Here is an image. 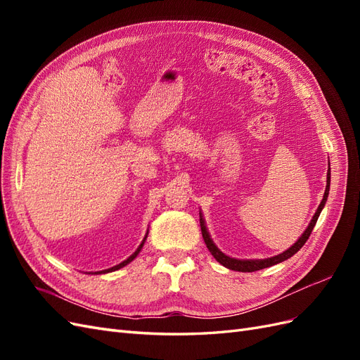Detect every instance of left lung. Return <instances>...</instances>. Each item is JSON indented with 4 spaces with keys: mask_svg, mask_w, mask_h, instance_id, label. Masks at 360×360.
Here are the masks:
<instances>
[{
    "mask_svg": "<svg viewBox=\"0 0 360 360\" xmlns=\"http://www.w3.org/2000/svg\"><path fill=\"white\" fill-rule=\"evenodd\" d=\"M329 188H330V168L328 171V184H326V191H324V197L319 205L317 212H315V214L312 216V219L308 225L307 230L303 231V234L299 237V240L294 243L291 248H288L285 252H282L279 255H275V257H270V258H264V259H237V258H231L225 255L224 252H221L219 249H217V246L213 243V240L210 238V234L209 231H207V226H205V222L202 219V214L200 212V225H201V233H202V238L204 242L207 245V249L210 250V254L216 258L217 263H221L222 266H225L226 269L230 270H236V271H257V270H261V269H266V267H270V266H275L278 263H282V261L288 259L290 257H292L294 254L297 252V250L307 243V240L309 238L312 230L315 224H317V219L323 210V207L326 204V201H328V197H329Z\"/></svg>",
    "mask_w": 360,
    "mask_h": 360,
    "instance_id": "left-lung-1",
    "label": "left lung"
}]
</instances>
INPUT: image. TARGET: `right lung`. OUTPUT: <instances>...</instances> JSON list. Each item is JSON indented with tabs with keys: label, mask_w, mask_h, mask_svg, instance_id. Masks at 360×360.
Wrapping results in <instances>:
<instances>
[{
	"label": "right lung",
	"mask_w": 360,
	"mask_h": 360,
	"mask_svg": "<svg viewBox=\"0 0 360 360\" xmlns=\"http://www.w3.org/2000/svg\"><path fill=\"white\" fill-rule=\"evenodd\" d=\"M147 234H148V231H147ZM147 234H146V237H144V240L143 242H141V245L138 246V249L135 250V252L132 254V255H130L127 259H124L123 261V263H120V264H117V266H114V267H111V269H106V270H102V271H96V275H99V274H108V271H114V270H118V269H122V267H124V266H127L129 263H130V261H134L135 258H136V255L139 254V250L141 249H143V246H144V242H146V238H147Z\"/></svg>",
	"instance_id": "right-lung-1"
}]
</instances>
